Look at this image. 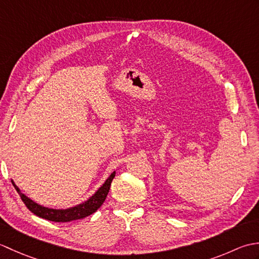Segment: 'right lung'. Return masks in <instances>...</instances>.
<instances>
[{
  "label": "right lung",
  "mask_w": 259,
  "mask_h": 259,
  "mask_svg": "<svg viewBox=\"0 0 259 259\" xmlns=\"http://www.w3.org/2000/svg\"><path fill=\"white\" fill-rule=\"evenodd\" d=\"M114 176H115V171H113L109 176V177L106 179V181L101 185V187H99V189L89 198V199H87L85 201L81 202L74 207H70L67 209H54V208H49L42 205H38L37 202L33 201L31 198L25 196L24 194H22V191L20 190L19 187L15 185L13 179H11V183H12L14 188L20 195L22 201L25 203V206L30 211H32L38 217L47 219V221H51L56 223H67V222L76 221V219L85 218L88 216H90L91 213L96 212L98 209L101 207L104 200H106L107 195L110 190V186H111Z\"/></svg>",
  "instance_id": "obj_1"
}]
</instances>
